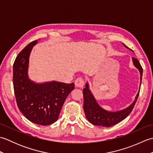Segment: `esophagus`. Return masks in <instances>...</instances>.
I'll return each instance as SVG.
<instances>
[{
	"label": "esophagus",
	"mask_w": 153,
	"mask_h": 153,
	"mask_svg": "<svg viewBox=\"0 0 153 153\" xmlns=\"http://www.w3.org/2000/svg\"><path fill=\"white\" fill-rule=\"evenodd\" d=\"M85 85V82L82 77H78L76 80H75V85L79 88H82V87Z\"/></svg>",
	"instance_id": "obj_1"
}]
</instances>
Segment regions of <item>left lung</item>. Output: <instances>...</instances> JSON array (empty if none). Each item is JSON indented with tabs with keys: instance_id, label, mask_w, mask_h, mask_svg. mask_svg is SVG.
<instances>
[{
	"instance_id": "left-lung-1",
	"label": "left lung",
	"mask_w": 153,
	"mask_h": 153,
	"mask_svg": "<svg viewBox=\"0 0 153 153\" xmlns=\"http://www.w3.org/2000/svg\"><path fill=\"white\" fill-rule=\"evenodd\" d=\"M126 48H128L126 46ZM133 62L135 66L140 71L141 83L142 80L143 68L137 58L133 57ZM86 87L83 89V109L85 111L86 118L88 121L92 124L95 126H100L103 127H110L118 123L132 111L135 105L139 95V91L135 97V100L131 105L128 108L118 112H108L102 109L99 106L93 95L89 89L88 84H86Z\"/></svg>"
}]
</instances>
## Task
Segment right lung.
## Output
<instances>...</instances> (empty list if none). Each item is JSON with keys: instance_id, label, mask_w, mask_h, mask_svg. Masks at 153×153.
<instances>
[{"instance_id": "1", "label": "right lung", "mask_w": 153, "mask_h": 153, "mask_svg": "<svg viewBox=\"0 0 153 153\" xmlns=\"http://www.w3.org/2000/svg\"><path fill=\"white\" fill-rule=\"evenodd\" d=\"M37 40L28 44L13 65V85L19 110L30 121L47 126L58 118L64 102L74 89V83L52 82L37 84L27 76L29 56Z\"/></svg>"}]
</instances>
